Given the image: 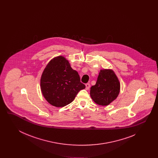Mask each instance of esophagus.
Returning <instances> with one entry per match:
<instances>
[{
  "label": "esophagus",
  "mask_w": 158,
  "mask_h": 158,
  "mask_svg": "<svg viewBox=\"0 0 158 158\" xmlns=\"http://www.w3.org/2000/svg\"><path fill=\"white\" fill-rule=\"evenodd\" d=\"M85 86H86V89L88 90L90 87V85L89 83H86L85 84Z\"/></svg>",
  "instance_id": "34e87169"
}]
</instances>
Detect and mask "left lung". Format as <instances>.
Returning a JSON list of instances; mask_svg holds the SVG:
<instances>
[{
	"mask_svg": "<svg viewBox=\"0 0 158 158\" xmlns=\"http://www.w3.org/2000/svg\"><path fill=\"white\" fill-rule=\"evenodd\" d=\"M120 83L111 69H101L96 84L90 88V95L98 105L106 106L118 96Z\"/></svg>",
	"mask_w": 158,
	"mask_h": 158,
	"instance_id": "obj_1",
	"label": "left lung"
}]
</instances>
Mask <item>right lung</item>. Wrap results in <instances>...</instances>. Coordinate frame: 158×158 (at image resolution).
<instances>
[{"label":"right lung","instance_id":"1","mask_svg":"<svg viewBox=\"0 0 158 158\" xmlns=\"http://www.w3.org/2000/svg\"><path fill=\"white\" fill-rule=\"evenodd\" d=\"M40 87L50 104L63 107L71 103L85 85L81 82L77 72L71 68L69 61L59 56L47 64L41 77Z\"/></svg>","mask_w":158,"mask_h":158}]
</instances>
